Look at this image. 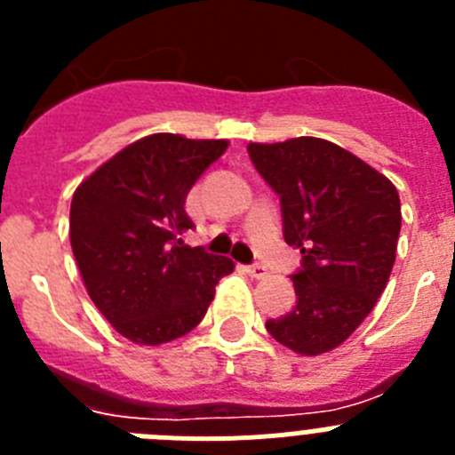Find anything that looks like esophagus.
Masks as SVG:
<instances>
[{
    "label": "esophagus",
    "instance_id": "obj_1",
    "mask_svg": "<svg viewBox=\"0 0 455 455\" xmlns=\"http://www.w3.org/2000/svg\"><path fill=\"white\" fill-rule=\"evenodd\" d=\"M246 271L251 273L252 277H257V280H259V277H267V275H268V268L264 267V264H259V262H255V264H248V267H246Z\"/></svg>",
    "mask_w": 455,
    "mask_h": 455
}]
</instances>
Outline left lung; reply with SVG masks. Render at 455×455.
<instances>
[{"instance_id":"1","label":"left lung","mask_w":455,"mask_h":455,"mask_svg":"<svg viewBox=\"0 0 455 455\" xmlns=\"http://www.w3.org/2000/svg\"><path fill=\"white\" fill-rule=\"evenodd\" d=\"M248 156L280 196L283 236L303 255L296 307L267 321L300 355L339 347L383 293L396 259L401 200L385 175L331 140L251 143Z\"/></svg>"}]
</instances>
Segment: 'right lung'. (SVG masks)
<instances>
[{"mask_svg":"<svg viewBox=\"0 0 455 455\" xmlns=\"http://www.w3.org/2000/svg\"><path fill=\"white\" fill-rule=\"evenodd\" d=\"M228 140L152 134L92 172L72 196L70 243L88 296L116 331L156 347L203 321L230 257L187 246L184 203Z\"/></svg>","mask_w":455,"mask_h":455,"instance_id":"right-lung-1","label":"right lung"}]
</instances>
